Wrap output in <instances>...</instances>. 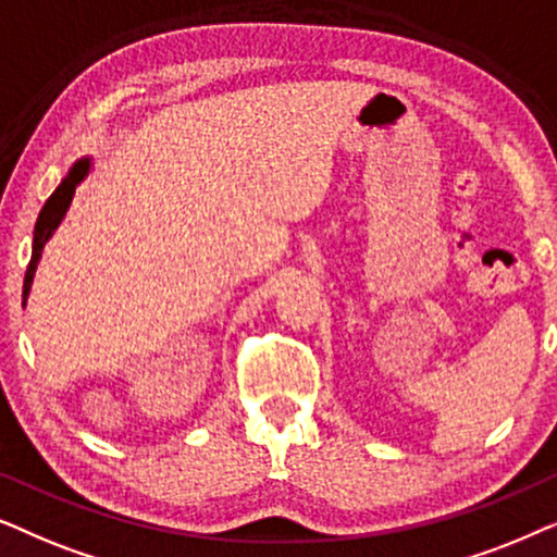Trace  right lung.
<instances>
[{
	"mask_svg": "<svg viewBox=\"0 0 557 557\" xmlns=\"http://www.w3.org/2000/svg\"><path fill=\"white\" fill-rule=\"evenodd\" d=\"M88 168H91V160H88V158L78 160L76 165L69 170V175L63 177V183L53 190V196L48 198L46 206H42L40 216H37V221H35L33 257H29V264H27V272H25V283H22V300H25V302H27V295H29V285H33L37 262H40L42 247H46V242L50 239V236H53L58 224L63 221L65 211H69V206L73 201V193H76V185L88 175Z\"/></svg>",
	"mask_w": 557,
	"mask_h": 557,
	"instance_id": "right-lung-1",
	"label": "right lung"
}]
</instances>
